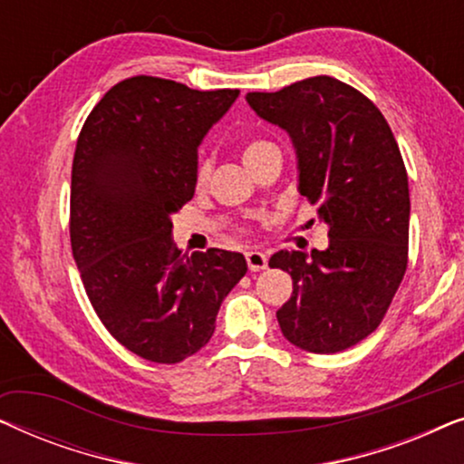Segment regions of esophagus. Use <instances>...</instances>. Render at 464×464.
<instances>
[{
    "label": "esophagus",
    "instance_id": "34e87169",
    "mask_svg": "<svg viewBox=\"0 0 464 464\" xmlns=\"http://www.w3.org/2000/svg\"><path fill=\"white\" fill-rule=\"evenodd\" d=\"M246 266H249L251 272H259L268 266V257L262 251H249L246 253Z\"/></svg>",
    "mask_w": 464,
    "mask_h": 464
}]
</instances>
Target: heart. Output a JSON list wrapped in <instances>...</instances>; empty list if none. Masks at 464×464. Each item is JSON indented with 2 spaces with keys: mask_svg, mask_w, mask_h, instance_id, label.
<instances>
[{
  "mask_svg": "<svg viewBox=\"0 0 464 464\" xmlns=\"http://www.w3.org/2000/svg\"><path fill=\"white\" fill-rule=\"evenodd\" d=\"M275 150H276V145L268 141V139H249V141H246L245 148H243V160H245L246 167L251 169L253 164L259 160V158H262L264 154H268V151H275ZM211 170H213L211 158H200L198 167H196V175H194L196 188H198V189L207 188L208 179H211Z\"/></svg>",
  "mask_w": 464,
  "mask_h": 464,
  "instance_id": "1",
  "label": "heart"
}]
</instances>
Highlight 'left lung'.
<instances>
[{
  "mask_svg": "<svg viewBox=\"0 0 464 464\" xmlns=\"http://www.w3.org/2000/svg\"><path fill=\"white\" fill-rule=\"evenodd\" d=\"M246 103L289 132L297 189L329 226L325 251L270 257V268L294 281L278 325L302 351H346L376 332L408 268L410 189L401 151L382 111L329 75L249 92Z\"/></svg>",
  "mask_w": 464,
  "mask_h": 464,
  "instance_id": "8db88e82",
  "label": "left lung"
}]
</instances>
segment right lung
Here are the masks:
<instances>
[{
  "label": "right lung",
  "instance_id": "obj_1",
  "mask_svg": "<svg viewBox=\"0 0 464 464\" xmlns=\"http://www.w3.org/2000/svg\"><path fill=\"white\" fill-rule=\"evenodd\" d=\"M237 97L135 75L105 92L75 145L69 237L86 295L107 332L154 363L198 353L246 272L240 253L188 256L170 243V215L194 196L202 137Z\"/></svg>",
  "mask_w": 464,
  "mask_h": 464
}]
</instances>
